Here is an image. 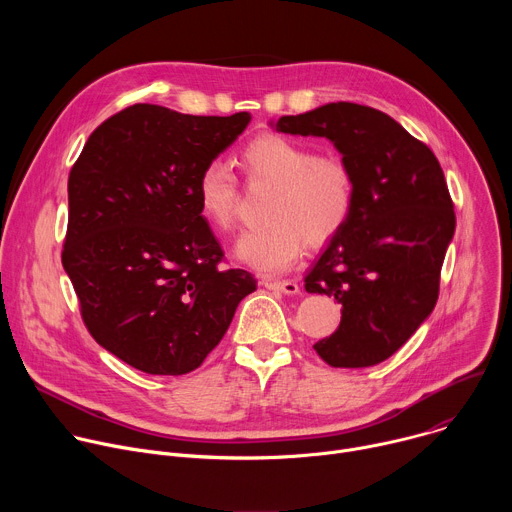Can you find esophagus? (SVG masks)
Segmentation results:
<instances>
[{"mask_svg": "<svg viewBox=\"0 0 512 512\" xmlns=\"http://www.w3.org/2000/svg\"><path fill=\"white\" fill-rule=\"evenodd\" d=\"M263 285L271 291H281L285 296H296L300 291V285L291 279H265Z\"/></svg>", "mask_w": 512, "mask_h": 512, "instance_id": "esophagus-1", "label": "esophagus"}]
</instances>
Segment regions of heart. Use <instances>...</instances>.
Masks as SVG:
<instances>
[{"label": "heart", "instance_id": "b5f03b06", "mask_svg": "<svg viewBox=\"0 0 512 512\" xmlns=\"http://www.w3.org/2000/svg\"><path fill=\"white\" fill-rule=\"evenodd\" d=\"M249 182H267L275 192L267 204V225L247 229L233 255L263 275L287 271L310 247L330 243L354 208V176L332 156H318L312 145L277 133L253 137L239 156ZM196 200L206 221L229 231L235 223L239 184L231 168L210 160L196 178Z\"/></svg>", "mask_w": 512, "mask_h": 512}]
</instances>
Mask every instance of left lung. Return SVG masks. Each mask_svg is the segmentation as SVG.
Listing matches in <instances>:
<instances>
[{"mask_svg":"<svg viewBox=\"0 0 512 512\" xmlns=\"http://www.w3.org/2000/svg\"><path fill=\"white\" fill-rule=\"evenodd\" d=\"M275 131L326 137L354 176L346 227L306 275L308 294L342 304L338 330L314 350L336 369L373 367L429 318L456 231L440 162L393 117L356 103H328L269 121Z\"/></svg>","mask_w":512,"mask_h":512,"instance_id":"left-lung-1","label":"left lung"}]
</instances>
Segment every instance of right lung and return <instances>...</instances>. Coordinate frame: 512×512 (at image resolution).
<instances>
[{
  "label": "right lung",
  "instance_id": "1",
  "mask_svg": "<svg viewBox=\"0 0 512 512\" xmlns=\"http://www.w3.org/2000/svg\"><path fill=\"white\" fill-rule=\"evenodd\" d=\"M251 113L184 115L139 103L101 123L68 176L62 267L91 336L148 375H186L221 342L257 281L223 249L196 178Z\"/></svg>",
  "mask_w": 512,
  "mask_h": 512
}]
</instances>
